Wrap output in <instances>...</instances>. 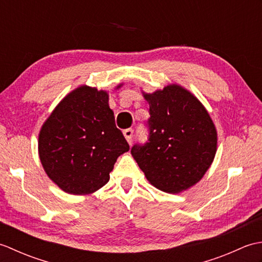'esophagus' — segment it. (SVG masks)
I'll return each mask as SVG.
<instances>
[{"instance_id":"1","label":"esophagus","mask_w":262,"mask_h":262,"mask_svg":"<svg viewBox=\"0 0 262 262\" xmlns=\"http://www.w3.org/2000/svg\"><path fill=\"white\" fill-rule=\"evenodd\" d=\"M124 136H125V138L127 140V142L129 143V144H132L133 137H134V130H133L132 128H128V129H125L124 130Z\"/></svg>"}]
</instances>
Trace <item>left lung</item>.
<instances>
[{
  "label": "left lung",
  "instance_id": "1",
  "mask_svg": "<svg viewBox=\"0 0 262 262\" xmlns=\"http://www.w3.org/2000/svg\"><path fill=\"white\" fill-rule=\"evenodd\" d=\"M149 104L148 136L132 147L138 166L154 187L180 192L202 179L213 162L217 133L196 97L179 85L144 94Z\"/></svg>",
  "mask_w": 262,
  "mask_h": 262
}]
</instances>
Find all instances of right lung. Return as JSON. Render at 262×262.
Here are the masks:
<instances>
[{"label": "right lung", "instance_id": "add662e5", "mask_svg": "<svg viewBox=\"0 0 262 262\" xmlns=\"http://www.w3.org/2000/svg\"><path fill=\"white\" fill-rule=\"evenodd\" d=\"M39 158L48 177L72 194H88L109 181L129 145L109 108L108 94L80 86L59 102L39 134Z\"/></svg>", "mask_w": 262, "mask_h": 262}]
</instances>
